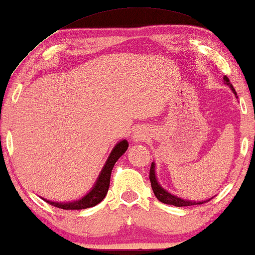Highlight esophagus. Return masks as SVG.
Returning <instances> with one entry per match:
<instances>
[{"label":"esophagus","instance_id":"34e87169","mask_svg":"<svg viewBox=\"0 0 255 255\" xmlns=\"http://www.w3.org/2000/svg\"><path fill=\"white\" fill-rule=\"evenodd\" d=\"M148 137V133H147V130L144 128H138L137 130L134 131L133 135H132V140L134 142H139V141H142L145 140L146 138Z\"/></svg>","mask_w":255,"mask_h":255}]
</instances>
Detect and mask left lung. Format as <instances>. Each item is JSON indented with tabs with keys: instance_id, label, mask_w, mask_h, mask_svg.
Wrapping results in <instances>:
<instances>
[{
	"instance_id": "8db88e82",
	"label": "left lung",
	"mask_w": 255,
	"mask_h": 255,
	"mask_svg": "<svg viewBox=\"0 0 255 255\" xmlns=\"http://www.w3.org/2000/svg\"><path fill=\"white\" fill-rule=\"evenodd\" d=\"M224 80V83L226 86H229L230 88H231L232 93L235 94L236 97H237V93L235 88H233V86L230 83V80L228 79V76H224L223 78ZM238 99V97H237ZM149 181H151V186H152V189H153V193H154L155 197L158 198L160 202H162V203L165 204H170V205H175V207H189V205H197V204H203V203H207L211 200V198H208V200H204V201H189V200H184V198H181V197H177L176 195H173L170 194L169 191H167L165 188H162L161 184L158 182V179H156V174H155V162L153 161L152 165H151V169H149Z\"/></svg>"
}]
</instances>
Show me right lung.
Instances as JSON below:
<instances>
[{
	"label": "right lung",
	"mask_w": 255,
	"mask_h": 255,
	"mask_svg": "<svg viewBox=\"0 0 255 255\" xmlns=\"http://www.w3.org/2000/svg\"><path fill=\"white\" fill-rule=\"evenodd\" d=\"M128 147V142L125 139H122L121 141H118L116 146L113 148V151L109 154V158L107 159L106 163H104L102 170L99 174L96 182L92 187L88 193L85 196L80 198V200L72 201V202H54L43 198L44 201H46L47 203L54 207L64 209V210H82V209L92 208L95 207L96 204H99L100 202L103 201V198L106 197L109 189L110 184V176H111V170H113L115 163L122 155L124 154Z\"/></svg>",
	"instance_id": "obj_1"
}]
</instances>
